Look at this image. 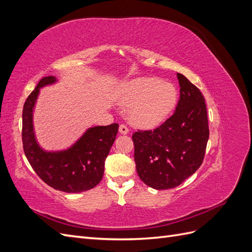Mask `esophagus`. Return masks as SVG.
Segmentation results:
<instances>
[{"mask_svg": "<svg viewBox=\"0 0 252 252\" xmlns=\"http://www.w3.org/2000/svg\"><path fill=\"white\" fill-rule=\"evenodd\" d=\"M119 131H120L121 134H127L129 132V129H128V127L126 125L121 124L120 127H119Z\"/></svg>", "mask_w": 252, "mask_h": 252, "instance_id": "1", "label": "esophagus"}]
</instances>
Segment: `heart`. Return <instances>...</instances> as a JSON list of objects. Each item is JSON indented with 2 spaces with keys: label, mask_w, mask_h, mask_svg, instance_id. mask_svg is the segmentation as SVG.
Wrapping results in <instances>:
<instances>
[{
  "label": "heart",
  "mask_w": 252,
  "mask_h": 252,
  "mask_svg": "<svg viewBox=\"0 0 252 252\" xmlns=\"http://www.w3.org/2000/svg\"><path fill=\"white\" fill-rule=\"evenodd\" d=\"M179 100V91L171 83L157 78H144L127 86L123 102L131 106L128 119L135 126L155 127L169 116Z\"/></svg>",
  "instance_id": "heart-1"
}]
</instances>
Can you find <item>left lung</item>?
<instances>
[{"label": "left lung", "instance_id": "1", "mask_svg": "<svg viewBox=\"0 0 252 252\" xmlns=\"http://www.w3.org/2000/svg\"><path fill=\"white\" fill-rule=\"evenodd\" d=\"M177 75L181 88L174 113L154 130L132 134L136 172L158 190L179 186L199 169L209 139L202 93L182 73Z\"/></svg>", "mask_w": 252, "mask_h": 252}]
</instances>
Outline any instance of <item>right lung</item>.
<instances>
[{"label": "right lung", "instance_id": "obj_1", "mask_svg": "<svg viewBox=\"0 0 252 252\" xmlns=\"http://www.w3.org/2000/svg\"><path fill=\"white\" fill-rule=\"evenodd\" d=\"M56 82L45 77L26 98L23 107L22 141L29 164L39 178L52 188L68 193L86 191L95 187L104 174V164L116 140L119 125L96 126L88 129L69 149L45 152L34 139L32 111L40 88Z\"/></svg>", "mask_w": 252, "mask_h": 252}]
</instances>
